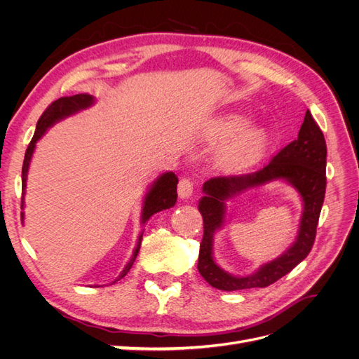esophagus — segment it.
Here are the masks:
<instances>
[{
  "mask_svg": "<svg viewBox=\"0 0 359 359\" xmlns=\"http://www.w3.org/2000/svg\"><path fill=\"white\" fill-rule=\"evenodd\" d=\"M193 193V181L190 178H182L178 184V194L181 199H189Z\"/></svg>",
  "mask_w": 359,
  "mask_h": 359,
  "instance_id": "34e87169",
  "label": "esophagus"
}]
</instances>
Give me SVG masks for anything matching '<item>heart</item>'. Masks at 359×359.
<instances>
[{
    "mask_svg": "<svg viewBox=\"0 0 359 359\" xmlns=\"http://www.w3.org/2000/svg\"><path fill=\"white\" fill-rule=\"evenodd\" d=\"M248 119L241 115H229L217 119L210 127L208 137L214 142H226L220 151V166L238 172L244 170L264 156L268 136L264 128L247 127Z\"/></svg>",
    "mask_w": 359,
    "mask_h": 359,
    "instance_id": "heart-1",
    "label": "heart"
}]
</instances>
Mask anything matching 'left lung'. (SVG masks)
Returning a JSON list of instances; mask_svg holds the SVG:
<instances>
[{
    "label": "left lung",
    "instance_id": "8db88e82",
    "mask_svg": "<svg viewBox=\"0 0 359 359\" xmlns=\"http://www.w3.org/2000/svg\"><path fill=\"white\" fill-rule=\"evenodd\" d=\"M285 179L302 194L304 211L297 241L286 254L261 267L255 275L235 278L227 275L212 259V238L224 219V202L247 188L269 180ZM327 189V144L320 127L310 111L306 112L297 140H293L271 158L266 166L252 173L214 177L203 184L205 196L199 202L203 219V238L199 248L198 269L212 287L241 290L266 287L276 283L307 257L316 238V227Z\"/></svg>",
    "mask_w": 359,
    "mask_h": 359
}]
</instances>
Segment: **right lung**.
<instances>
[{"label": "right lung", "mask_w": 359, "mask_h": 359, "mask_svg": "<svg viewBox=\"0 0 359 359\" xmlns=\"http://www.w3.org/2000/svg\"><path fill=\"white\" fill-rule=\"evenodd\" d=\"M93 95L90 94H76V95H70V97H61V99L52 102L48 107L46 111L41 114V116L39 118V123L36 127V133L32 136L31 142L27 148V153H25V158H24V165H22V202H20V208H24V194H25V187H27V173H28V168H29V161L32 157V153H34V148H36V142L37 140L45 135L46 130L53 124L60 121V119L66 118L72 114H76L81 109H85V107H88L93 104ZM177 184H178V178L173 172H166L163 173V175L154 182V186L151 187V190L148 191L147 198L144 201V208H142V223H145L151 215L163 211V210H168L170 206L175 205L177 202ZM24 215V212L20 214ZM140 241H142V233L139 236V241L137 245L133 252L132 259H130V262L126 265V268L123 269V273L119 274V277L116 280H121L128 271L132 268L135 259L139 253V248H140ZM115 280V281H116Z\"/></svg>", "instance_id": "obj_1"}]
</instances>
